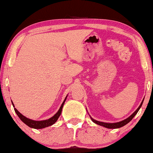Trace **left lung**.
Here are the masks:
<instances>
[{
  "label": "left lung",
  "mask_w": 153,
  "mask_h": 153,
  "mask_svg": "<svg viewBox=\"0 0 153 153\" xmlns=\"http://www.w3.org/2000/svg\"><path fill=\"white\" fill-rule=\"evenodd\" d=\"M144 101V100H143ZM143 101H142L141 104L140 105V106L138 107V108L134 112V113L131 114L130 117H128L127 119H124V120L122 121V122H117V123H105V122H99V121H96L95 120V119H92L91 118V120L93 121L94 123H96V124H99V125H101V126H103V127H106V128H108V129H117V128H120L123 127V126L126 125V124H127V123H129L130 121L133 118H134V117L135 115L137 114V113L138 112V111L140 110V108H141L142 105H143Z\"/></svg>",
  "instance_id": "left-lung-1"
}]
</instances>
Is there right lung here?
Listing matches in <instances>:
<instances>
[{"mask_svg":"<svg viewBox=\"0 0 153 153\" xmlns=\"http://www.w3.org/2000/svg\"><path fill=\"white\" fill-rule=\"evenodd\" d=\"M66 98H67V96H66ZM66 98H65V99L64 100V101H63L62 105H61L60 108H59L58 111L55 114V115H54L53 117H51L50 119H47V120H43V121L31 120V119L26 118V117H24V116H23L22 114H21L20 112H19L16 108H14V110H15L16 113V114L18 115V117H19V119H20L21 120H22V122L24 123V124H26V125L29 126V127L34 128V129H42V128H45V127H49V126L52 125V124H54V123L57 122V120L58 119L59 117L61 114L63 105H64L65 101V100H66ZM13 106H14L13 103Z\"/></svg>","mask_w":153,"mask_h":153,"instance_id":"right-lung-1","label":"right lung"}]
</instances>
